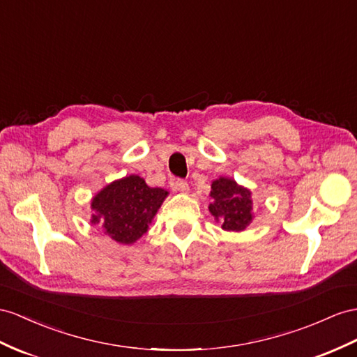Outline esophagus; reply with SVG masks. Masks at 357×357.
I'll use <instances>...</instances> for the list:
<instances>
[{"mask_svg":"<svg viewBox=\"0 0 357 357\" xmlns=\"http://www.w3.org/2000/svg\"><path fill=\"white\" fill-rule=\"evenodd\" d=\"M172 188L176 190V191H181V193H188V190H190V187H188V184H187V181H184V179L173 181V182H172Z\"/></svg>","mask_w":357,"mask_h":357,"instance_id":"obj_1","label":"esophagus"}]
</instances>
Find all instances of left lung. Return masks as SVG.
Masks as SVG:
<instances>
[{
  "label": "left lung",
  "instance_id": "1",
  "mask_svg": "<svg viewBox=\"0 0 357 357\" xmlns=\"http://www.w3.org/2000/svg\"><path fill=\"white\" fill-rule=\"evenodd\" d=\"M213 204L209 211L220 220L225 231H244L252 222L250 191L243 188L234 179L220 178L211 185Z\"/></svg>",
  "mask_w": 357,
  "mask_h": 357
}]
</instances>
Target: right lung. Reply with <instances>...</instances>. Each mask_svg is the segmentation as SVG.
Listing matches in <instances>:
<instances>
[{
  "label": "right lung",
  "mask_w": 357,
  "mask_h": 357,
  "mask_svg": "<svg viewBox=\"0 0 357 357\" xmlns=\"http://www.w3.org/2000/svg\"><path fill=\"white\" fill-rule=\"evenodd\" d=\"M166 196V190L151 188L137 175L114 181L91 200V223L102 225L114 241L131 244L148 231Z\"/></svg>",
  "instance_id": "obj_1"
}]
</instances>
